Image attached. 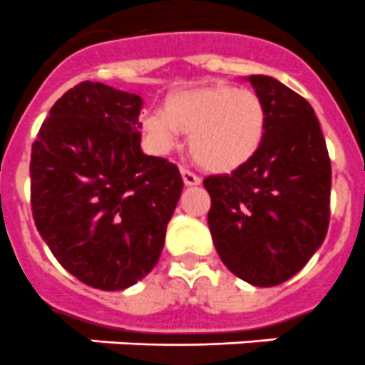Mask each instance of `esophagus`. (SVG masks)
I'll return each instance as SVG.
<instances>
[{
	"mask_svg": "<svg viewBox=\"0 0 365 365\" xmlns=\"http://www.w3.org/2000/svg\"><path fill=\"white\" fill-rule=\"evenodd\" d=\"M180 173H182V178L185 185H200L202 180L200 176H196L192 170H189L187 167H180Z\"/></svg>",
	"mask_w": 365,
	"mask_h": 365,
	"instance_id": "34e87169",
	"label": "esophagus"
}]
</instances>
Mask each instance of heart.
<instances>
[{
    "label": "heart",
    "mask_w": 365,
    "mask_h": 365,
    "mask_svg": "<svg viewBox=\"0 0 365 365\" xmlns=\"http://www.w3.org/2000/svg\"><path fill=\"white\" fill-rule=\"evenodd\" d=\"M145 134L160 150H170L178 132L189 135V150L211 173H231L248 163L266 134L261 95L231 84L182 90L165 99L163 112L141 117Z\"/></svg>",
    "instance_id": "heart-1"
}]
</instances>
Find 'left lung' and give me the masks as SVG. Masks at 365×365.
<instances>
[{
	"label": "left lung",
	"instance_id": "left-lung-1",
	"mask_svg": "<svg viewBox=\"0 0 365 365\" xmlns=\"http://www.w3.org/2000/svg\"><path fill=\"white\" fill-rule=\"evenodd\" d=\"M266 106L261 148L231 174L204 180L207 224L222 262L255 287L296 275L327 235L331 158L314 110L264 75L250 77Z\"/></svg>",
	"mask_w": 365,
	"mask_h": 365
}]
</instances>
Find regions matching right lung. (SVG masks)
Returning <instances> with one entry per match:
<instances>
[{"label":"right lung","mask_w":365,"mask_h":365,"mask_svg":"<svg viewBox=\"0 0 365 365\" xmlns=\"http://www.w3.org/2000/svg\"><path fill=\"white\" fill-rule=\"evenodd\" d=\"M135 93L81 82L51 108L31 150V209L56 261L99 290L150 274L183 189L178 167L141 152Z\"/></svg>","instance_id":"1"}]
</instances>
